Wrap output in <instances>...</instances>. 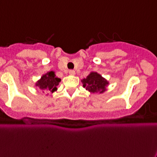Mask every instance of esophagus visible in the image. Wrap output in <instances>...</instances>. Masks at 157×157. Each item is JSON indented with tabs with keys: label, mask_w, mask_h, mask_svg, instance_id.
<instances>
[{
	"label": "esophagus",
	"mask_w": 157,
	"mask_h": 157,
	"mask_svg": "<svg viewBox=\"0 0 157 157\" xmlns=\"http://www.w3.org/2000/svg\"><path fill=\"white\" fill-rule=\"evenodd\" d=\"M69 74L72 75V76H74V75L76 74V72H75L74 70H70V71H69Z\"/></svg>",
	"instance_id": "34e87169"
}]
</instances>
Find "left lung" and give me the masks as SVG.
<instances>
[{
    "label": "left lung",
    "instance_id": "obj_1",
    "mask_svg": "<svg viewBox=\"0 0 157 157\" xmlns=\"http://www.w3.org/2000/svg\"><path fill=\"white\" fill-rule=\"evenodd\" d=\"M81 82L83 87L93 94H102L106 90V86L109 85V82L96 72H90L86 78L83 79Z\"/></svg>",
    "mask_w": 157,
    "mask_h": 157
}]
</instances>
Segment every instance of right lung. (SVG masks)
I'll list each match as a JSON object with an SVG mask.
<instances>
[{"label": "right lung", "mask_w": 157, "mask_h": 157, "mask_svg": "<svg viewBox=\"0 0 157 157\" xmlns=\"http://www.w3.org/2000/svg\"><path fill=\"white\" fill-rule=\"evenodd\" d=\"M60 79L56 76L55 72L50 71L43 75L40 80L37 81L35 85L41 90H46L49 93H54L57 90V85L60 82Z\"/></svg>", "instance_id": "1"}]
</instances>
